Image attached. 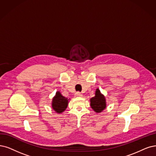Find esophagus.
<instances>
[{"label": "esophagus", "mask_w": 156, "mask_h": 156, "mask_svg": "<svg viewBox=\"0 0 156 156\" xmlns=\"http://www.w3.org/2000/svg\"><path fill=\"white\" fill-rule=\"evenodd\" d=\"M75 96H79V97H81L82 96V94L80 93V92H76V93H75Z\"/></svg>", "instance_id": "1"}]
</instances>
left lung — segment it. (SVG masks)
I'll use <instances>...</instances> for the list:
<instances>
[{
  "label": "left lung",
  "instance_id": "obj_1",
  "mask_svg": "<svg viewBox=\"0 0 156 156\" xmlns=\"http://www.w3.org/2000/svg\"><path fill=\"white\" fill-rule=\"evenodd\" d=\"M90 101L91 108L97 113L101 112L106 108L105 98L100 93L98 89H96L95 96L90 98Z\"/></svg>",
  "mask_w": 156,
  "mask_h": 156
}]
</instances>
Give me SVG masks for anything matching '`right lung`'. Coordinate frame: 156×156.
I'll use <instances>...</instances> for the list:
<instances>
[{
    "label": "right lung",
    "instance_id": "right-lung-1",
    "mask_svg": "<svg viewBox=\"0 0 156 156\" xmlns=\"http://www.w3.org/2000/svg\"><path fill=\"white\" fill-rule=\"evenodd\" d=\"M69 99L63 96L59 91H57L52 101V107L57 113H62L67 107Z\"/></svg>",
    "mask_w": 156,
    "mask_h": 156
}]
</instances>
